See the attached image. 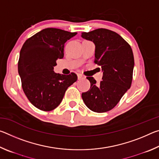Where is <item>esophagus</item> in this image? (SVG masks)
<instances>
[{"mask_svg":"<svg viewBox=\"0 0 159 159\" xmlns=\"http://www.w3.org/2000/svg\"><path fill=\"white\" fill-rule=\"evenodd\" d=\"M85 76H83L82 74H78V79H79V80H80V79H85Z\"/></svg>","mask_w":159,"mask_h":159,"instance_id":"34e87169","label":"esophagus"}]
</instances>
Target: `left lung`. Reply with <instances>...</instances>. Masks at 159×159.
<instances>
[{
	"instance_id": "obj_1",
	"label": "left lung",
	"mask_w": 159,
	"mask_h": 159,
	"mask_svg": "<svg viewBox=\"0 0 159 159\" xmlns=\"http://www.w3.org/2000/svg\"><path fill=\"white\" fill-rule=\"evenodd\" d=\"M81 37L94 43L95 63L101 66L103 72L99 83L93 77H87L90 88L82 93L83 100L93 111H108L130 89L134 68L133 50L120 35L106 29L83 32Z\"/></svg>"
}]
</instances>
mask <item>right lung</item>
Wrapping results in <instances>:
<instances>
[{"mask_svg": "<svg viewBox=\"0 0 159 159\" xmlns=\"http://www.w3.org/2000/svg\"><path fill=\"white\" fill-rule=\"evenodd\" d=\"M77 34L60 29L47 28L29 38L20 50L18 73L24 92L31 103L43 111L59 106L64 93L77 80L76 74L53 71L57 59L64 57V43Z\"/></svg>", "mask_w": 159, "mask_h": 159, "instance_id": "add662e5", "label": "right lung"}]
</instances>
